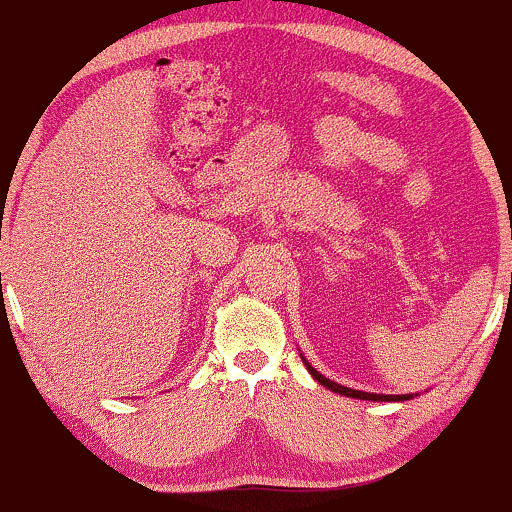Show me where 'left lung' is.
Wrapping results in <instances>:
<instances>
[{
  "instance_id": "8db88e82",
  "label": "left lung",
  "mask_w": 512,
  "mask_h": 512,
  "mask_svg": "<svg viewBox=\"0 0 512 512\" xmlns=\"http://www.w3.org/2000/svg\"><path fill=\"white\" fill-rule=\"evenodd\" d=\"M301 358H303L305 368H308V373L313 375V378L317 380V383H320L322 387H327V390L337 392V395H344V397H354V399H366V402H407V399H414V397H419V395H378V392L351 390V387H344V385L334 383V380L325 378V375H322V373H317V370H315L313 366H310L308 361H305V356H303V354H301Z\"/></svg>"
}]
</instances>
